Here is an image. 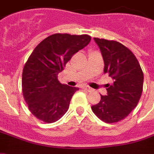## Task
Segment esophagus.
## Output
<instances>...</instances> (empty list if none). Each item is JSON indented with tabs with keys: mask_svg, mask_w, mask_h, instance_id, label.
Listing matches in <instances>:
<instances>
[{
	"mask_svg": "<svg viewBox=\"0 0 154 154\" xmlns=\"http://www.w3.org/2000/svg\"><path fill=\"white\" fill-rule=\"evenodd\" d=\"M84 89H86V90L87 91H93V89L92 88H91L90 87H88V86H85V87H83Z\"/></svg>",
	"mask_w": 154,
	"mask_h": 154,
	"instance_id": "obj_1",
	"label": "esophagus"
}]
</instances>
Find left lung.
<instances>
[{"label": "left lung", "mask_w": 154, "mask_h": 154, "mask_svg": "<svg viewBox=\"0 0 154 154\" xmlns=\"http://www.w3.org/2000/svg\"><path fill=\"white\" fill-rule=\"evenodd\" d=\"M103 57L104 73L114 82L108 85L106 96L91 106L94 114L106 123L122 120L137 106L143 91V73L131 51L117 41L94 38Z\"/></svg>", "instance_id": "1"}]
</instances>
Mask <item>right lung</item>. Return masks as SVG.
I'll list each match as a JSON object with an SVG mask.
<instances>
[{
	"mask_svg": "<svg viewBox=\"0 0 154 154\" xmlns=\"http://www.w3.org/2000/svg\"><path fill=\"white\" fill-rule=\"evenodd\" d=\"M91 36L55 34L36 46L22 73V91L31 113L46 123L60 119L79 88L61 84L58 73L74 54L90 43Z\"/></svg>",
	"mask_w": 154,
	"mask_h": 154,
	"instance_id": "right-lung-1",
	"label": "right lung"
}]
</instances>
